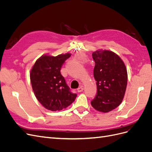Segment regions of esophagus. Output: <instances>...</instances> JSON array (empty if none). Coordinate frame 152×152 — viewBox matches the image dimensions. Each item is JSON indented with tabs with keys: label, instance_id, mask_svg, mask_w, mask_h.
Instances as JSON below:
<instances>
[{
	"label": "esophagus",
	"instance_id": "34e87169",
	"mask_svg": "<svg viewBox=\"0 0 152 152\" xmlns=\"http://www.w3.org/2000/svg\"><path fill=\"white\" fill-rule=\"evenodd\" d=\"M83 89H83V87L80 86V87H79V88L77 89V91L79 92V93H80V92H82V91H83Z\"/></svg>",
	"mask_w": 152,
	"mask_h": 152
}]
</instances>
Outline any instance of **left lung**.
I'll use <instances>...</instances> for the list:
<instances>
[{"label":"left lung","mask_w":152,"mask_h":152,"mask_svg":"<svg viewBox=\"0 0 152 152\" xmlns=\"http://www.w3.org/2000/svg\"><path fill=\"white\" fill-rule=\"evenodd\" d=\"M92 55L97 94L91 103L95 110L107 113L122 102L127 84V69L122 59L111 50L100 49Z\"/></svg>","instance_id":"8db88e82"}]
</instances>
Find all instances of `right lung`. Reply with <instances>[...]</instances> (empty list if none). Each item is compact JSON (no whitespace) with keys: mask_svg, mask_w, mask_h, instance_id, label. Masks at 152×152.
<instances>
[{"mask_svg":"<svg viewBox=\"0 0 152 152\" xmlns=\"http://www.w3.org/2000/svg\"><path fill=\"white\" fill-rule=\"evenodd\" d=\"M70 56V53L56 56L43 55L31 70L30 81L35 97L50 111L66 108L77 97V94L71 93L60 72L63 63Z\"/></svg>","mask_w":152,"mask_h":152,"instance_id":"obj_1","label":"right lung"}]
</instances>
